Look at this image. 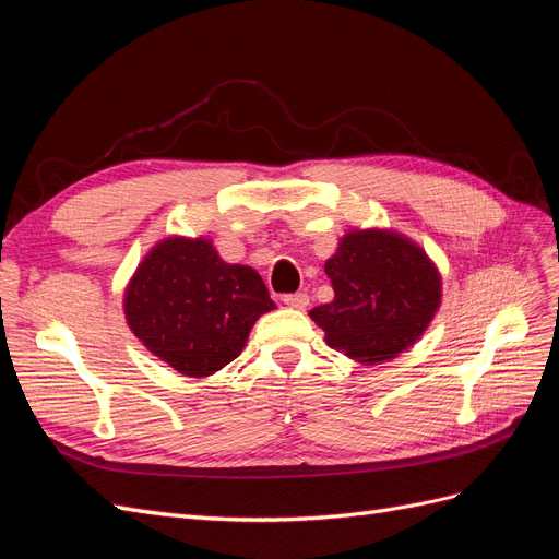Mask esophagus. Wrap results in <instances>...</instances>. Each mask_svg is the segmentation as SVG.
I'll return each instance as SVG.
<instances>
[{
	"label": "esophagus",
	"mask_w": 559,
	"mask_h": 559,
	"mask_svg": "<svg viewBox=\"0 0 559 559\" xmlns=\"http://www.w3.org/2000/svg\"><path fill=\"white\" fill-rule=\"evenodd\" d=\"M282 300H284L286 308H294V310H306L310 306L308 294H289V296H284Z\"/></svg>",
	"instance_id": "1"
}]
</instances>
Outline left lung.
Returning a JSON list of instances; mask_svg holds the SVG:
<instances>
[{
    "label": "left lung",
    "mask_w": 559,
    "mask_h": 559,
    "mask_svg": "<svg viewBox=\"0 0 559 559\" xmlns=\"http://www.w3.org/2000/svg\"><path fill=\"white\" fill-rule=\"evenodd\" d=\"M324 270L335 296L310 317L329 347L364 366L411 349L443 302L438 265L392 228H349Z\"/></svg>",
    "instance_id": "8db88e82"
}]
</instances>
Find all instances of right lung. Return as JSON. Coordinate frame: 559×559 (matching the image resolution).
Here are the masks:
<instances>
[{"mask_svg":"<svg viewBox=\"0 0 559 559\" xmlns=\"http://www.w3.org/2000/svg\"><path fill=\"white\" fill-rule=\"evenodd\" d=\"M275 308L257 270L226 263L202 235L158 240L123 292L134 337L189 378H210L240 357L251 326Z\"/></svg>","mask_w":559,"mask_h":559,"instance_id":"obj_1","label":"right lung"}]
</instances>
